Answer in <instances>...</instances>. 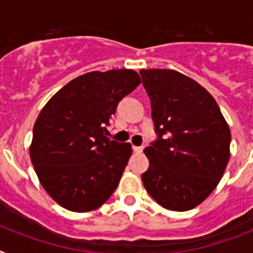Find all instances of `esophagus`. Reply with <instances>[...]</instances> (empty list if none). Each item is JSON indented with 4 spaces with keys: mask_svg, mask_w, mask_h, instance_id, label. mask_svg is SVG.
I'll return each mask as SVG.
<instances>
[{
    "mask_svg": "<svg viewBox=\"0 0 253 253\" xmlns=\"http://www.w3.org/2000/svg\"><path fill=\"white\" fill-rule=\"evenodd\" d=\"M132 150L135 151V153H142V150H144V146H132Z\"/></svg>",
    "mask_w": 253,
    "mask_h": 253,
    "instance_id": "obj_1",
    "label": "esophagus"
}]
</instances>
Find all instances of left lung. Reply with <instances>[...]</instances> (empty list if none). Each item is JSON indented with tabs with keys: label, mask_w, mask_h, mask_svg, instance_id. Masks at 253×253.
I'll list each match as a JSON object with an SVG mask.
<instances>
[{
	"label": "left lung",
	"mask_w": 253,
	"mask_h": 253,
	"mask_svg": "<svg viewBox=\"0 0 253 253\" xmlns=\"http://www.w3.org/2000/svg\"><path fill=\"white\" fill-rule=\"evenodd\" d=\"M158 139L145 148L142 183L173 211L196 208L215 190L230 157V129L218 103L199 83L174 70H141Z\"/></svg>",
	"instance_id": "1"
}]
</instances>
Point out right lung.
Here are the masks:
<instances>
[{
    "label": "right lung",
    "mask_w": 253,
    "mask_h": 253,
    "mask_svg": "<svg viewBox=\"0 0 253 253\" xmlns=\"http://www.w3.org/2000/svg\"><path fill=\"white\" fill-rule=\"evenodd\" d=\"M140 83L133 70L87 72L43 107L33 128L30 159L41 184L58 205L91 211L117 188L132 149L105 132L118 103Z\"/></svg>",
    "instance_id": "add662e5"
}]
</instances>
